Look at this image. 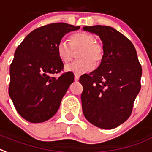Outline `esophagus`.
I'll return each instance as SVG.
<instances>
[{"instance_id":"esophagus-1","label":"esophagus","mask_w":152,"mask_h":152,"mask_svg":"<svg viewBox=\"0 0 152 152\" xmlns=\"http://www.w3.org/2000/svg\"><path fill=\"white\" fill-rule=\"evenodd\" d=\"M80 76L78 74H75V77H74V80H75V81H78L79 80Z\"/></svg>"}]
</instances>
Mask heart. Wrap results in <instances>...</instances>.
I'll return each mask as SVG.
<instances>
[{
    "mask_svg": "<svg viewBox=\"0 0 152 152\" xmlns=\"http://www.w3.org/2000/svg\"><path fill=\"white\" fill-rule=\"evenodd\" d=\"M78 52L79 60L73 62L65 67V70L76 74H82L93 69V65L97 66L104 56V49L102 45L95 42V37L90 33L78 32L70 37V43L60 40L57 44L56 50L59 59L67 64L72 59L74 50Z\"/></svg>",
    "mask_w": 152,
    "mask_h": 152,
    "instance_id": "b5f03b06",
    "label": "heart"
}]
</instances>
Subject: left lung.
Here are the masks:
<instances>
[{
  "label": "left lung",
  "mask_w": 152,
  "mask_h": 152,
  "mask_svg": "<svg viewBox=\"0 0 152 152\" xmlns=\"http://www.w3.org/2000/svg\"><path fill=\"white\" fill-rule=\"evenodd\" d=\"M83 30L98 35L104 49L99 67L80 77L83 113L97 127L113 129L131 114L141 88L142 67L132 42L114 28L97 25Z\"/></svg>",
  "instance_id": "left-lung-1"
}]
</instances>
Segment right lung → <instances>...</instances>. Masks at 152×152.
I'll return each mask as SVG.
<instances>
[{"label": "right lung", "instance_id": "add662e5", "mask_svg": "<svg viewBox=\"0 0 152 152\" xmlns=\"http://www.w3.org/2000/svg\"><path fill=\"white\" fill-rule=\"evenodd\" d=\"M79 29L64 22L46 25L30 32L15 50L9 94L18 113L28 122H45L59 110L74 74L53 76L64 69L56 47L66 34Z\"/></svg>", "mask_w": 152, "mask_h": 152}]
</instances>
